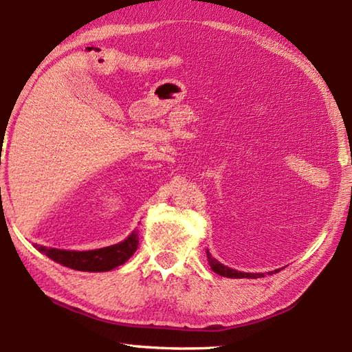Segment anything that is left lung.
<instances>
[{"label":"left lung","instance_id":"left-lung-1","mask_svg":"<svg viewBox=\"0 0 352 352\" xmlns=\"http://www.w3.org/2000/svg\"><path fill=\"white\" fill-rule=\"evenodd\" d=\"M206 258H208V262H210V267L212 269V272H216L220 276H226V278H261V276H264V273H243V272H237L234 269H230V267L220 264L217 259H214L208 250H206ZM278 270H275V273ZM270 275H272V272H270Z\"/></svg>","mask_w":352,"mask_h":352}]
</instances>
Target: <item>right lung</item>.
<instances>
[{
    "mask_svg": "<svg viewBox=\"0 0 352 352\" xmlns=\"http://www.w3.org/2000/svg\"><path fill=\"white\" fill-rule=\"evenodd\" d=\"M138 233L133 231L126 241L116 243V245L88 250V252H69V250L58 248H46L41 245H35L38 252L46 254L47 258L58 262L65 267L80 272H109L122 265L124 262L130 259L136 248H138Z\"/></svg>",
    "mask_w": 352,
    "mask_h": 352,
    "instance_id": "obj_1",
    "label": "right lung"
}]
</instances>
